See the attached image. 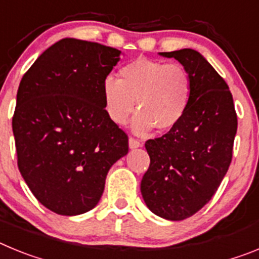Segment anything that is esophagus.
I'll use <instances>...</instances> for the list:
<instances>
[{
	"instance_id": "esophagus-1",
	"label": "esophagus",
	"mask_w": 259,
	"mask_h": 259,
	"mask_svg": "<svg viewBox=\"0 0 259 259\" xmlns=\"http://www.w3.org/2000/svg\"><path fill=\"white\" fill-rule=\"evenodd\" d=\"M128 144H130V148H131V149H136V148H140V146H143V143H141L140 140L135 139V137H130Z\"/></svg>"
}]
</instances>
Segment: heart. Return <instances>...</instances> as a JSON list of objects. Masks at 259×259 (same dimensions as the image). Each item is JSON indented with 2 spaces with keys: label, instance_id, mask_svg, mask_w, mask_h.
Returning a JSON list of instances; mask_svg holds the SVG:
<instances>
[{
  "label": "heart",
  "instance_id": "obj_1",
  "mask_svg": "<svg viewBox=\"0 0 259 259\" xmlns=\"http://www.w3.org/2000/svg\"><path fill=\"white\" fill-rule=\"evenodd\" d=\"M119 76H107L102 84L105 109L115 124H124L137 106L132 120L136 134L153 127L164 132L175 128L188 111L193 79L179 62L137 58L123 66Z\"/></svg>",
  "mask_w": 259,
  "mask_h": 259
}]
</instances>
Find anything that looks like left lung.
I'll list each match as a JSON object with an SVG mask.
<instances>
[{
    "label": "left lung",
    "instance_id": "1",
    "mask_svg": "<svg viewBox=\"0 0 259 259\" xmlns=\"http://www.w3.org/2000/svg\"><path fill=\"white\" fill-rule=\"evenodd\" d=\"M159 54L188 68L193 93L182 122L145 143L150 164L141 194L155 215L183 221L211 200L227 172L237 115L227 83L200 53L182 49Z\"/></svg>",
    "mask_w": 259,
    "mask_h": 259
}]
</instances>
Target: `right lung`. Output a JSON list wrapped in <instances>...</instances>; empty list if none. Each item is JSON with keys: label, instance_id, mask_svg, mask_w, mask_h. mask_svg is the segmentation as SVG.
<instances>
[{"label": "right lung", "instance_id": "1", "mask_svg": "<svg viewBox=\"0 0 259 259\" xmlns=\"http://www.w3.org/2000/svg\"><path fill=\"white\" fill-rule=\"evenodd\" d=\"M120 50L62 38L20 80L13 132L18 167L38 202L59 215L96 206L128 136L109 118L102 84Z\"/></svg>", "mask_w": 259, "mask_h": 259}]
</instances>
